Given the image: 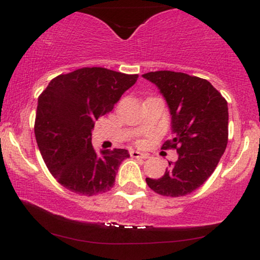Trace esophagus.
Instances as JSON below:
<instances>
[{
  "label": "esophagus",
  "instance_id": "34e87169",
  "mask_svg": "<svg viewBox=\"0 0 260 260\" xmlns=\"http://www.w3.org/2000/svg\"><path fill=\"white\" fill-rule=\"evenodd\" d=\"M129 154H131V156L136 157V159H148V154H143V153H140V151H137V150H131Z\"/></svg>",
  "mask_w": 260,
  "mask_h": 260
}]
</instances>
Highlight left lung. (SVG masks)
Returning <instances> with one entry per match:
<instances>
[{"mask_svg": "<svg viewBox=\"0 0 260 260\" xmlns=\"http://www.w3.org/2000/svg\"><path fill=\"white\" fill-rule=\"evenodd\" d=\"M165 98L171 115L172 139L161 149H176L178 159L169 162L160 178H147L155 193L182 197L210 177L229 140L228 101L207 79L172 71L143 74Z\"/></svg>", "mask_w": 260, "mask_h": 260, "instance_id": "8db88e82", "label": "left lung"}]
</instances>
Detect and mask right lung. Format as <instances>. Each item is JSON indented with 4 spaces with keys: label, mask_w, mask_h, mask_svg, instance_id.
<instances>
[{
    "label": "right lung",
    "mask_w": 260,
    "mask_h": 260,
    "mask_svg": "<svg viewBox=\"0 0 260 260\" xmlns=\"http://www.w3.org/2000/svg\"><path fill=\"white\" fill-rule=\"evenodd\" d=\"M138 74L84 67L61 74L38 99L35 138L47 169L71 192L96 196L113 187L126 149L101 150L91 145V131L109 113Z\"/></svg>",
    "instance_id": "right-lung-1"
}]
</instances>
